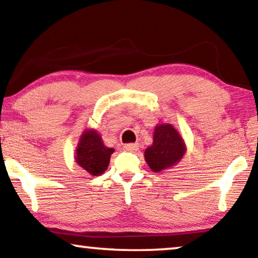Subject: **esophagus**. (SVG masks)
I'll return each instance as SVG.
<instances>
[{
	"mask_svg": "<svg viewBox=\"0 0 258 258\" xmlns=\"http://www.w3.org/2000/svg\"><path fill=\"white\" fill-rule=\"evenodd\" d=\"M138 148H139L138 144H127L124 146V150L127 152H134V151H137Z\"/></svg>",
	"mask_w": 258,
	"mask_h": 258,
	"instance_id": "esophagus-1",
	"label": "esophagus"
}]
</instances>
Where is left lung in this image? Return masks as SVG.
Returning <instances> with one entry per match:
<instances>
[{"label": "left lung", "instance_id": "obj_1", "mask_svg": "<svg viewBox=\"0 0 258 258\" xmlns=\"http://www.w3.org/2000/svg\"><path fill=\"white\" fill-rule=\"evenodd\" d=\"M187 148L182 137L172 124H158L153 144L145 151V160L154 173H161L179 164Z\"/></svg>", "mask_w": 258, "mask_h": 258}]
</instances>
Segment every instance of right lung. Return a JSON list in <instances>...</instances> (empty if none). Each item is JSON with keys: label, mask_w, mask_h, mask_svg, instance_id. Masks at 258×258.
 <instances>
[{"label": "right lung", "mask_w": 258, "mask_h": 258, "mask_svg": "<svg viewBox=\"0 0 258 258\" xmlns=\"http://www.w3.org/2000/svg\"><path fill=\"white\" fill-rule=\"evenodd\" d=\"M113 148L106 147L100 134L94 128H88L82 133L76 147L75 160L90 175H101L110 164Z\"/></svg>", "instance_id": "add662e5"}]
</instances>
